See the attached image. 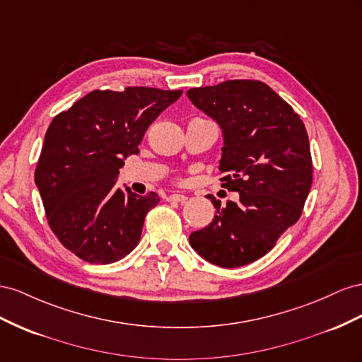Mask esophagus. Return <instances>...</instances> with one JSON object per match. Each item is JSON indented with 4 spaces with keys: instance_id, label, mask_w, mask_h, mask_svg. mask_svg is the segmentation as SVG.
Here are the masks:
<instances>
[{
    "instance_id": "34e87169",
    "label": "esophagus",
    "mask_w": 362,
    "mask_h": 362,
    "mask_svg": "<svg viewBox=\"0 0 362 362\" xmlns=\"http://www.w3.org/2000/svg\"><path fill=\"white\" fill-rule=\"evenodd\" d=\"M187 200H188V197L183 194H171L168 197V202H173V203H185Z\"/></svg>"
}]
</instances>
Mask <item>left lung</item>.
I'll list each match as a JSON object with an SVG mask.
<instances>
[{
    "mask_svg": "<svg viewBox=\"0 0 362 362\" xmlns=\"http://www.w3.org/2000/svg\"><path fill=\"white\" fill-rule=\"evenodd\" d=\"M187 94L220 124L221 187L240 192L238 202L226 206L206 195L216 214L209 226L189 235L191 247L223 268L247 265L270 252L300 218L313 185L305 124L259 80H227Z\"/></svg>",
    "mask_w": 362,
    "mask_h": 362,
    "instance_id": "1",
    "label": "left lung"
}]
</instances>
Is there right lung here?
I'll use <instances>...</instances> for the list:
<instances>
[{
    "mask_svg": "<svg viewBox=\"0 0 362 362\" xmlns=\"http://www.w3.org/2000/svg\"><path fill=\"white\" fill-rule=\"evenodd\" d=\"M180 95L146 86L95 89L51 121L35 182L51 230L80 259L112 264L138 245L159 195L124 192L117 187L119 168L139 153L150 124Z\"/></svg>",
    "mask_w": 362,
    "mask_h": 362,
    "instance_id": "add662e5",
    "label": "right lung"
}]
</instances>
